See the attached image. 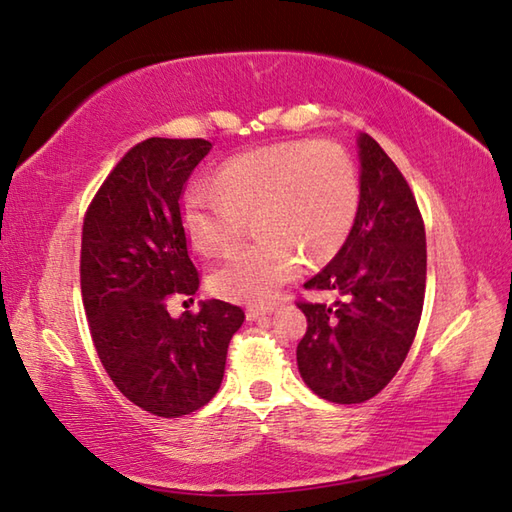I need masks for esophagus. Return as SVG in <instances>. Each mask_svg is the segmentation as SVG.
Instances as JSON below:
<instances>
[{"label": "esophagus", "mask_w": 512, "mask_h": 512, "mask_svg": "<svg viewBox=\"0 0 512 512\" xmlns=\"http://www.w3.org/2000/svg\"><path fill=\"white\" fill-rule=\"evenodd\" d=\"M276 311V306H247V320L249 322H256V320H263V317L271 315Z\"/></svg>", "instance_id": "1"}]
</instances>
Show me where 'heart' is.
Masks as SVG:
<instances>
[{"mask_svg": "<svg viewBox=\"0 0 512 512\" xmlns=\"http://www.w3.org/2000/svg\"><path fill=\"white\" fill-rule=\"evenodd\" d=\"M361 184L346 149L333 142H282L232 157L217 181H192L181 201L184 230L199 252L217 254L258 210L256 245L232 249L210 274L221 298L265 304L302 271L324 263L357 221Z\"/></svg>", "mask_w": 512, "mask_h": 512, "instance_id": "heart-1", "label": "heart"}]
</instances>
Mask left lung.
I'll return each instance as SVG.
<instances>
[{
  "label": "left lung",
  "instance_id": "left-lung-1",
  "mask_svg": "<svg viewBox=\"0 0 512 512\" xmlns=\"http://www.w3.org/2000/svg\"><path fill=\"white\" fill-rule=\"evenodd\" d=\"M361 203L342 249L306 289L335 291L333 304L300 302L304 383L326 401L363 403L379 394L410 352L423 313L425 225L405 177L370 135H357Z\"/></svg>",
  "mask_w": 512,
  "mask_h": 512
}]
</instances>
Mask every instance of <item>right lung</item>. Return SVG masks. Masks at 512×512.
I'll list each match as a JSON object with an SVG mask.
<instances>
[{"mask_svg": "<svg viewBox=\"0 0 512 512\" xmlns=\"http://www.w3.org/2000/svg\"><path fill=\"white\" fill-rule=\"evenodd\" d=\"M212 144L149 138L122 157L87 210L81 291L98 357L116 388L142 410L177 418L221 388L227 346L245 313L201 300L173 317L175 293L195 295L179 197Z\"/></svg>", "mask_w": 512, "mask_h": 512, "instance_id": "right-lung-1", "label": "right lung"}]
</instances>
